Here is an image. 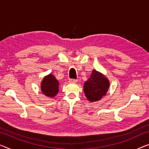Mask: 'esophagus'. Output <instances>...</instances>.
Masks as SVG:
<instances>
[{
  "mask_svg": "<svg viewBox=\"0 0 149 149\" xmlns=\"http://www.w3.org/2000/svg\"><path fill=\"white\" fill-rule=\"evenodd\" d=\"M77 82V80H76V79H70L69 80L70 83H76Z\"/></svg>",
  "mask_w": 149,
  "mask_h": 149,
  "instance_id": "esophagus-1",
  "label": "esophagus"
}]
</instances>
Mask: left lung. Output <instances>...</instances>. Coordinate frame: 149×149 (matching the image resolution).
I'll return each mask as SVG.
<instances>
[{"label":"left lung","instance_id":"obj_1","mask_svg":"<svg viewBox=\"0 0 149 149\" xmlns=\"http://www.w3.org/2000/svg\"><path fill=\"white\" fill-rule=\"evenodd\" d=\"M109 87V80L105 75L93 69L90 77L84 82L83 91L87 100L93 102L98 101L106 95Z\"/></svg>","mask_w":149,"mask_h":149}]
</instances>
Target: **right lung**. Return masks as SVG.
<instances>
[{
    "label": "right lung",
    "instance_id": "add662e5",
    "mask_svg": "<svg viewBox=\"0 0 149 149\" xmlns=\"http://www.w3.org/2000/svg\"><path fill=\"white\" fill-rule=\"evenodd\" d=\"M59 82L53 74H49L43 78L40 82L41 92L46 97L53 98L59 91Z\"/></svg>",
    "mask_w": 149,
    "mask_h": 149
}]
</instances>
